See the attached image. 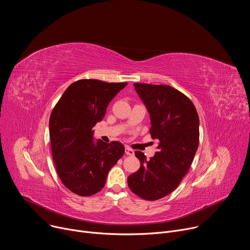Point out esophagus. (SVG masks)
<instances>
[{
  "mask_svg": "<svg viewBox=\"0 0 250 250\" xmlns=\"http://www.w3.org/2000/svg\"><path fill=\"white\" fill-rule=\"evenodd\" d=\"M125 154H126V155H133V154H134V151H133L129 146H125Z\"/></svg>",
  "mask_w": 250,
  "mask_h": 250,
  "instance_id": "obj_1",
  "label": "esophagus"
}]
</instances>
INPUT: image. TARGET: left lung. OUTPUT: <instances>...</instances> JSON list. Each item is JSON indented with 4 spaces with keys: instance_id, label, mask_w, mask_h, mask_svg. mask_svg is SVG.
<instances>
[{
    "instance_id": "1",
    "label": "left lung",
    "mask_w": 250,
    "mask_h": 250,
    "mask_svg": "<svg viewBox=\"0 0 250 250\" xmlns=\"http://www.w3.org/2000/svg\"><path fill=\"white\" fill-rule=\"evenodd\" d=\"M150 115L152 139L159 145L153 157L135 151L140 168L127 185L139 198L155 201L172 193L189 171L199 146V116L192 101L168 85L133 84Z\"/></svg>"
}]
</instances>
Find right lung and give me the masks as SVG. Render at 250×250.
Listing matches in <instances>:
<instances>
[{"instance_id":"right-lung-1","label":"right lung","mask_w":250,"mask_h":250,"mask_svg":"<svg viewBox=\"0 0 250 250\" xmlns=\"http://www.w3.org/2000/svg\"><path fill=\"white\" fill-rule=\"evenodd\" d=\"M126 84L78 80L65 90L51 112L49 136L55 169L63 185L78 196L100 192L110 169L125 153L119 141L95 144L93 127Z\"/></svg>"}]
</instances>
